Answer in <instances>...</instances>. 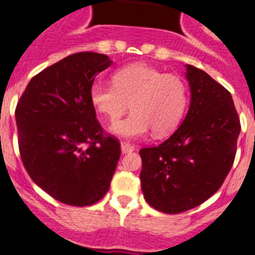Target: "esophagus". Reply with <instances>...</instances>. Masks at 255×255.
<instances>
[{
  "label": "esophagus",
  "mask_w": 255,
  "mask_h": 255,
  "mask_svg": "<svg viewBox=\"0 0 255 255\" xmlns=\"http://www.w3.org/2000/svg\"><path fill=\"white\" fill-rule=\"evenodd\" d=\"M133 150H134V146H132V144L127 143V142H122L121 143V151H122V153H129Z\"/></svg>",
  "instance_id": "obj_1"
}]
</instances>
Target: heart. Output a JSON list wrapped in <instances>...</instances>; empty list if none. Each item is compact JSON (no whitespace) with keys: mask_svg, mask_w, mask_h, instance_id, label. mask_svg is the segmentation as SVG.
Returning a JSON list of instances; mask_svg holds the SVG:
<instances>
[{"mask_svg":"<svg viewBox=\"0 0 255 255\" xmlns=\"http://www.w3.org/2000/svg\"><path fill=\"white\" fill-rule=\"evenodd\" d=\"M112 85L95 82L90 103L98 113L117 121L128 107L132 113L113 123L109 132L123 138H141L150 129L155 136L171 132L184 116L188 94L184 81L144 63H134L117 71Z\"/></svg>","mask_w":255,"mask_h":255,"instance_id":"obj_1","label":"heart"}]
</instances>
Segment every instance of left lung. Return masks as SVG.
<instances>
[{
  "label": "left lung",
  "mask_w": 255,
  "mask_h": 255,
  "mask_svg": "<svg viewBox=\"0 0 255 255\" xmlns=\"http://www.w3.org/2000/svg\"><path fill=\"white\" fill-rule=\"evenodd\" d=\"M190 104L182 125L156 147L139 150L144 199L164 213L207 201L233 166L240 121L231 94L205 71L185 65Z\"/></svg>",
  "instance_id": "obj_1"
}]
</instances>
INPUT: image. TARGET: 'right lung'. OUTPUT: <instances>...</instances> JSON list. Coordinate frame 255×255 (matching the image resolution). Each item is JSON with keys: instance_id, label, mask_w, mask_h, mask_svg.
Wrapping results in <instances>:
<instances>
[{"instance_id": "1", "label": "right lung", "mask_w": 255, "mask_h": 255, "mask_svg": "<svg viewBox=\"0 0 255 255\" xmlns=\"http://www.w3.org/2000/svg\"><path fill=\"white\" fill-rule=\"evenodd\" d=\"M112 63L95 52L71 54L34 76L16 107L22 164L38 187L65 205H94L111 187L121 144L103 134L90 89Z\"/></svg>"}]
</instances>
